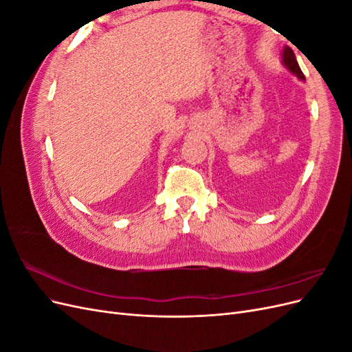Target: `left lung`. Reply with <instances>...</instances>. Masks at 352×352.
Masks as SVG:
<instances>
[{
  "label": "left lung",
  "instance_id": "left-lung-1",
  "mask_svg": "<svg viewBox=\"0 0 352 352\" xmlns=\"http://www.w3.org/2000/svg\"><path fill=\"white\" fill-rule=\"evenodd\" d=\"M283 63H285V66L289 69L294 74H296L298 78L300 79H305V76H304V73L301 72V69H300V66H298V61H296V58H295V54H294V51L289 48V47H286L285 50H283Z\"/></svg>",
  "mask_w": 352,
  "mask_h": 352
}]
</instances>
